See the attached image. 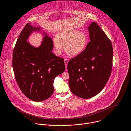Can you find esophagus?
Segmentation results:
<instances>
[{
    "instance_id": "1",
    "label": "esophagus",
    "mask_w": 131,
    "mask_h": 131,
    "mask_svg": "<svg viewBox=\"0 0 131 131\" xmlns=\"http://www.w3.org/2000/svg\"><path fill=\"white\" fill-rule=\"evenodd\" d=\"M68 63V60H67V59H65V60H64V63H65V65L66 68H67V66Z\"/></svg>"
}]
</instances>
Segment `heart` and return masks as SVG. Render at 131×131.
<instances>
[{
	"instance_id": "b5f03b06",
	"label": "heart",
	"mask_w": 131,
	"mask_h": 131,
	"mask_svg": "<svg viewBox=\"0 0 131 131\" xmlns=\"http://www.w3.org/2000/svg\"><path fill=\"white\" fill-rule=\"evenodd\" d=\"M87 44L86 34L75 28H67L59 31L54 41L55 50L60 54L63 46H65L66 52L72 56H77L85 49Z\"/></svg>"
}]
</instances>
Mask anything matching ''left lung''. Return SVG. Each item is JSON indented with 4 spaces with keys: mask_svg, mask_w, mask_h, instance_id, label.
Returning a JSON list of instances; mask_svg holds the SVG:
<instances>
[{
    "mask_svg": "<svg viewBox=\"0 0 131 131\" xmlns=\"http://www.w3.org/2000/svg\"><path fill=\"white\" fill-rule=\"evenodd\" d=\"M90 41L67 66L69 86L77 96L88 99L99 94L106 86L112 67L111 41L95 22L88 26Z\"/></svg>",
    "mask_w": 131,
    "mask_h": 131,
    "instance_id": "left-lung-1",
    "label": "left lung"
}]
</instances>
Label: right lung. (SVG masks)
Instances as JSON below:
<instances>
[{
    "label": "right lung",
    "instance_id": "obj_1",
    "mask_svg": "<svg viewBox=\"0 0 131 131\" xmlns=\"http://www.w3.org/2000/svg\"><path fill=\"white\" fill-rule=\"evenodd\" d=\"M34 32L43 36L38 47L27 41ZM53 47L52 39L43 28L33 26L30 23L25 25L17 40L13 68L20 90L31 101L40 102L50 97L54 91L55 78L65 70L64 60L52 52Z\"/></svg>",
    "mask_w": 131,
    "mask_h": 131
}]
</instances>
